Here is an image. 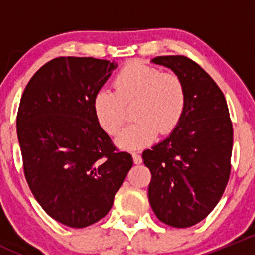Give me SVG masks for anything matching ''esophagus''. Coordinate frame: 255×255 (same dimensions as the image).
Wrapping results in <instances>:
<instances>
[{"instance_id": "esophagus-1", "label": "esophagus", "mask_w": 255, "mask_h": 255, "mask_svg": "<svg viewBox=\"0 0 255 255\" xmlns=\"http://www.w3.org/2000/svg\"><path fill=\"white\" fill-rule=\"evenodd\" d=\"M132 156H133V161H134V164H140L143 161V159H142V156H140V154L132 153Z\"/></svg>"}]
</instances>
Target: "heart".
Segmentation results:
<instances>
[{
    "instance_id": "b5f03b06",
    "label": "heart",
    "mask_w": 255,
    "mask_h": 255,
    "mask_svg": "<svg viewBox=\"0 0 255 255\" xmlns=\"http://www.w3.org/2000/svg\"><path fill=\"white\" fill-rule=\"evenodd\" d=\"M115 92L99 89L92 97V111L100 127L116 135L125 125L126 109L132 107L134 122L118 135L117 145L127 150L150 144L156 135L173 132L181 122L187 106L184 80L175 73L142 61L123 66L113 80Z\"/></svg>"
}]
</instances>
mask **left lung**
<instances>
[{
  "mask_svg": "<svg viewBox=\"0 0 255 255\" xmlns=\"http://www.w3.org/2000/svg\"><path fill=\"white\" fill-rule=\"evenodd\" d=\"M151 61L184 80L187 106L173 133L142 154L151 173L149 204L165 225L191 227L207 217L227 186L232 122L225 95L199 64L184 55Z\"/></svg>",
  "mask_w": 255,
  "mask_h": 255,
  "instance_id": "obj_1",
  "label": "left lung"
}]
</instances>
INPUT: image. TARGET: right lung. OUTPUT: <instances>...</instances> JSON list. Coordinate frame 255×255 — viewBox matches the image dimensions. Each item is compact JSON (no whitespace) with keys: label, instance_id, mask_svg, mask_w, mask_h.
<instances>
[{"label":"right lung","instance_id":"obj_1","mask_svg":"<svg viewBox=\"0 0 255 255\" xmlns=\"http://www.w3.org/2000/svg\"><path fill=\"white\" fill-rule=\"evenodd\" d=\"M115 61L60 56L42 66L25 86L17 113L23 169L43 210L73 228L109 213L133 165L96 122L92 97Z\"/></svg>","mask_w":255,"mask_h":255}]
</instances>
